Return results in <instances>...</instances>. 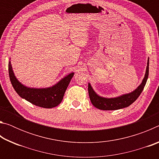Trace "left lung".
<instances>
[{"label":"left lung","instance_id":"obj_1","mask_svg":"<svg viewBox=\"0 0 159 159\" xmlns=\"http://www.w3.org/2000/svg\"><path fill=\"white\" fill-rule=\"evenodd\" d=\"M149 59L148 58L146 72H145L144 77L141 84L133 92L123 94L116 98H107L99 96L93 90L90 83H88V94H89L90 99L93 105L101 110H117L130 106L140 95L146 85L148 76H149Z\"/></svg>","mask_w":159,"mask_h":159}]
</instances>
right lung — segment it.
<instances>
[{
	"label": "right lung",
	"instance_id": "right-lung-1",
	"mask_svg": "<svg viewBox=\"0 0 159 159\" xmlns=\"http://www.w3.org/2000/svg\"><path fill=\"white\" fill-rule=\"evenodd\" d=\"M9 76L15 90L21 98L34 105L43 108H53L61 103L63 97L74 73L66 75L51 87L44 88H29L21 83L16 78L10 61L8 63Z\"/></svg>",
	"mask_w": 159,
	"mask_h": 159
}]
</instances>
